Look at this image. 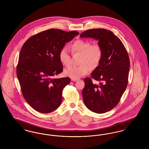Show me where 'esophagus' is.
Masks as SVG:
<instances>
[{
  "instance_id": "esophagus-1",
  "label": "esophagus",
  "mask_w": 149,
  "mask_h": 149,
  "mask_svg": "<svg viewBox=\"0 0 149 149\" xmlns=\"http://www.w3.org/2000/svg\"><path fill=\"white\" fill-rule=\"evenodd\" d=\"M71 81H77L79 80V79H75V78H72L71 79Z\"/></svg>"
}]
</instances>
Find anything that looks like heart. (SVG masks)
I'll use <instances>...</instances> for the list:
<instances>
[{"label":"heart","instance_id":"heart-1","mask_svg":"<svg viewBox=\"0 0 149 149\" xmlns=\"http://www.w3.org/2000/svg\"><path fill=\"white\" fill-rule=\"evenodd\" d=\"M71 51L73 52L81 54L82 56L80 66L71 65L64 70V74L71 78H80L88 74L92 68L98 66L102 57L103 51L98 43L91 45L88 41L78 40L71 44ZM60 61L65 66H68L71 63V57L69 51L65 47L61 49L59 52Z\"/></svg>","mask_w":149,"mask_h":149}]
</instances>
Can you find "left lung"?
<instances>
[{
    "label": "left lung",
    "mask_w": 149,
    "mask_h": 149,
    "mask_svg": "<svg viewBox=\"0 0 149 149\" xmlns=\"http://www.w3.org/2000/svg\"><path fill=\"white\" fill-rule=\"evenodd\" d=\"M80 37L98 40L102 49L100 62L91 74L99 83L93 84L91 78H85L82 95L89 110L104 113L117 105L127 87L130 69L127 52L120 39L107 29H88Z\"/></svg>",
    "instance_id": "left-lung-1"
}]
</instances>
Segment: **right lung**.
I'll use <instances>...</instances> for the list:
<instances>
[{
  "instance_id": "obj_1",
  "label": "right lung",
  "mask_w": 149,
  "mask_h": 149,
  "mask_svg": "<svg viewBox=\"0 0 149 149\" xmlns=\"http://www.w3.org/2000/svg\"><path fill=\"white\" fill-rule=\"evenodd\" d=\"M78 35L77 31L50 29L32 36L23 44L17 76L24 99L36 111L48 113L60 106L63 90L70 78H53L63 71L59 52Z\"/></svg>"
}]
</instances>
